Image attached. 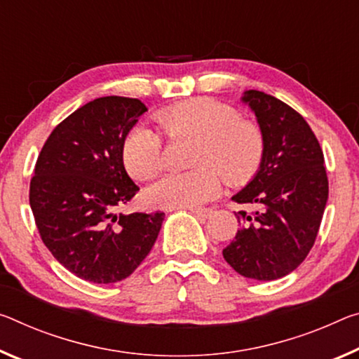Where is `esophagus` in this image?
<instances>
[{"label": "esophagus", "instance_id": "obj_1", "mask_svg": "<svg viewBox=\"0 0 359 359\" xmlns=\"http://www.w3.org/2000/svg\"><path fill=\"white\" fill-rule=\"evenodd\" d=\"M190 210L201 219H208L209 215L212 214V208H190Z\"/></svg>", "mask_w": 359, "mask_h": 359}]
</instances>
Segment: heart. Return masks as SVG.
Segmentation results:
<instances>
[{"label": "heart", "instance_id": "1", "mask_svg": "<svg viewBox=\"0 0 359 359\" xmlns=\"http://www.w3.org/2000/svg\"><path fill=\"white\" fill-rule=\"evenodd\" d=\"M156 121L169 139H195L191 168L168 174L147 190L155 208L189 209L209 201L220 191L222 177L229 185L251 180L265 155V135L257 123L241 118L235 107L198 97L163 108ZM123 163L135 180H150L163 169V139L156 130L135 126L123 142Z\"/></svg>", "mask_w": 359, "mask_h": 359}]
</instances>
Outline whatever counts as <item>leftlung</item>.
Wrapping results in <instances>:
<instances>
[{
    "instance_id": "obj_1",
    "label": "left lung",
    "mask_w": 359,
    "mask_h": 359,
    "mask_svg": "<svg viewBox=\"0 0 359 359\" xmlns=\"http://www.w3.org/2000/svg\"><path fill=\"white\" fill-rule=\"evenodd\" d=\"M243 102L264 130L265 155L255 177L231 198L255 210L236 214L241 229L224 249V259L243 276L271 281L289 275L309 255L329 182L320 142L299 111L254 89L244 93Z\"/></svg>"
}]
</instances>
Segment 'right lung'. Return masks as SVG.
I'll return each mask as SVG.
<instances>
[{"instance_id": "add662e5", "label": "right lung", "mask_w": 359, "mask_h": 359, "mask_svg": "<svg viewBox=\"0 0 359 359\" xmlns=\"http://www.w3.org/2000/svg\"><path fill=\"white\" fill-rule=\"evenodd\" d=\"M147 107L108 95L79 107L44 142L30 180V206L50 254L89 283L128 278L155 244L164 212L116 214L139 187L123 142Z\"/></svg>"}]
</instances>
